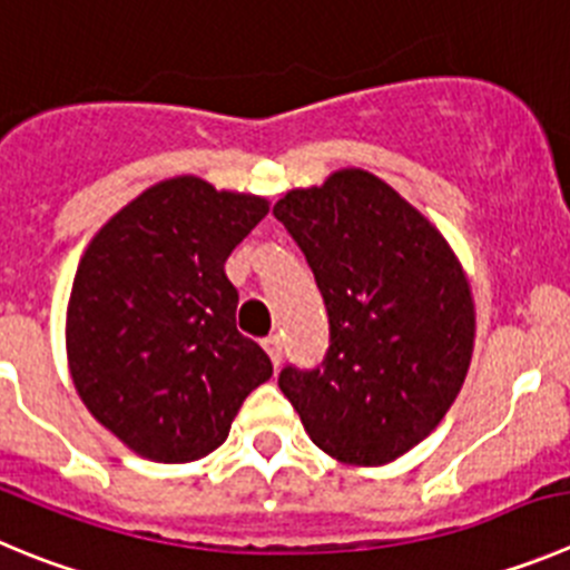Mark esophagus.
<instances>
[{"instance_id": "esophagus-1", "label": "esophagus", "mask_w": 570, "mask_h": 570, "mask_svg": "<svg viewBox=\"0 0 570 570\" xmlns=\"http://www.w3.org/2000/svg\"><path fill=\"white\" fill-rule=\"evenodd\" d=\"M263 347H265V353H268V356H271V362H274V367H279V362H282V338L276 336V333H271V336L263 338Z\"/></svg>"}]
</instances>
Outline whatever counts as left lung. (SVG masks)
Returning a JSON list of instances; mask_svg holds the SVG:
<instances>
[{"label": "left lung", "mask_w": 570, "mask_h": 570, "mask_svg": "<svg viewBox=\"0 0 570 570\" xmlns=\"http://www.w3.org/2000/svg\"><path fill=\"white\" fill-rule=\"evenodd\" d=\"M274 217L305 254L331 322L322 367L288 364L279 390L331 458L395 461L441 424L472 362L474 302L455 250L364 169L288 191Z\"/></svg>", "instance_id": "obj_1"}]
</instances>
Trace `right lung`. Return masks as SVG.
Returning <instances> with one entry per match:
<instances>
[{"label": "right lung", "instance_id": "add662e5", "mask_svg": "<svg viewBox=\"0 0 570 570\" xmlns=\"http://www.w3.org/2000/svg\"><path fill=\"white\" fill-rule=\"evenodd\" d=\"M265 214V197L180 175L127 203L83 250L67 305L72 384L140 458H206L274 373L237 331L226 276L228 254Z\"/></svg>", "mask_w": 570, "mask_h": 570}]
</instances>
